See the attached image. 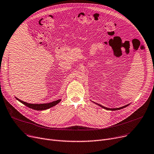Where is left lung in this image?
I'll return each mask as SVG.
<instances>
[{
    "label": "left lung",
    "mask_w": 154,
    "mask_h": 154,
    "mask_svg": "<svg viewBox=\"0 0 154 154\" xmlns=\"http://www.w3.org/2000/svg\"><path fill=\"white\" fill-rule=\"evenodd\" d=\"M94 103H95V102H94ZM96 103L97 105H98L99 106L101 107L102 108H103V109H106V110H112V111H113V110H120V109H124V108L127 107L128 106H129V105H130V103H128V104H127V105H125V106H123V107H119V108H108V107H104V106H101V105H100V104H99V103Z\"/></svg>",
    "instance_id": "obj_1"
}]
</instances>
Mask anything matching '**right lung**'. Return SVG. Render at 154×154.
Segmentation results:
<instances>
[{
  "mask_svg": "<svg viewBox=\"0 0 154 154\" xmlns=\"http://www.w3.org/2000/svg\"><path fill=\"white\" fill-rule=\"evenodd\" d=\"M15 98L20 102L25 105L26 106H27L30 109H34V110H47L48 109H50V108L56 106L57 104L59 103L61 101V99H59V100H57L53 101L52 102L47 103H29L27 102H23V101L19 100L17 97H15Z\"/></svg>",
  "mask_w": 154,
  "mask_h": 154,
  "instance_id": "add662e5",
  "label": "right lung"
}]
</instances>
